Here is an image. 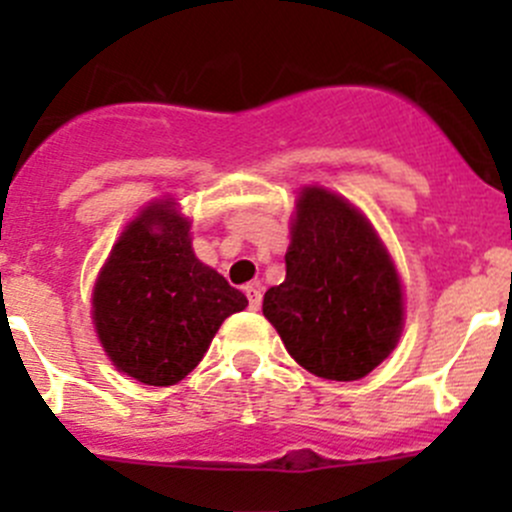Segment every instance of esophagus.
<instances>
[{"instance_id": "obj_1", "label": "esophagus", "mask_w": 512, "mask_h": 512, "mask_svg": "<svg viewBox=\"0 0 512 512\" xmlns=\"http://www.w3.org/2000/svg\"><path fill=\"white\" fill-rule=\"evenodd\" d=\"M245 294H247V302H250V309H255L257 312V309L262 307V292L255 285H250L245 287Z\"/></svg>"}]
</instances>
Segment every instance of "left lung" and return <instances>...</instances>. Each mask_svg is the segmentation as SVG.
I'll return each instance as SVG.
<instances>
[{
	"label": "left lung",
	"instance_id": "8db88e82",
	"mask_svg": "<svg viewBox=\"0 0 512 512\" xmlns=\"http://www.w3.org/2000/svg\"><path fill=\"white\" fill-rule=\"evenodd\" d=\"M285 265L262 314L299 366L356 381L394 352L404 327L401 280L374 227L342 195L317 185L299 193Z\"/></svg>",
	"mask_w": 512,
	"mask_h": 512
}]
</instances>
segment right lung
Here are the masks:
<instances>
[{
	"mask_svg": "<svg viewBox=\"0 0 512 512\" xmlns=\"http://www.w3.org/2000/svg\"><path fill=\"white\" fill-rule=\"evenodd\" d=\"M94 324L118 371L170 386L200 364L215 332L247 297L190 245V223L173 198L126 225L94 287Z\"/></svg>",
	"mask_w": 512,
	"mask_h": 512,
	"instance_id": "obj_1",
	"label": "right lung"
}]
</instances>
